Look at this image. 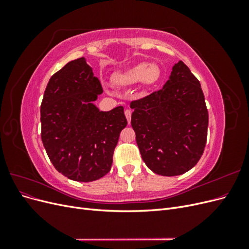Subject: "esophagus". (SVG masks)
<instances>
[{
    "mask_svg": "<svg viewBox=\"0 0 249 249\" xmlns=\"http://www.w3.org/2000/svg\"><path fill=\"white\" fill-rule=\"evenodd\" d=\"M124 115H125V117H126V120H127V124H130V123H131V116H132V111H131V110H129V109H126V110L124 111Z\"/></svg>",
    "mask_w": 249,
    "mask_h": 249,
    "instance_id": "obj_1",
    "label": "esophagus"
}]
</instances>
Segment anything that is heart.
<instances>
[{
    "instance_id": "b5f03b06",
    "label": "heart",
    "mask_w": 249,
    "mask_h": 249,
    "mask_svg": "<svg viewBox=\"0 0 249 249\" xmlns=\"http://www.w3.org/2000/svg\"><path fill=\"white\" fill-rule=\"evenodd\" d=\"M159 78V69L155 64L138 63L124 71L116 72L112 77L115 85L126 87L137 84L139 82L144 84H153Z\"/></svg>"
}]
</instances>
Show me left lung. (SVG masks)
Masks as SVG:
<instances>
[{
    "label": "left lung",
    "instance_id": "1",
    "mask_svg": "<svg viewBox=\"0 0 249 249\" xmlns=\"http://www.w3.org/2000/svg\"><path fill=\"white\" fill-rule=\"evenodd\" d=\"M131 124L142 160L157 175H183L205 150L209 114L199 81L183 61L162 89L133 101Z\"/></svg>",
    "mask_w": 249,
    "mask_h": 249
}]
</instances>
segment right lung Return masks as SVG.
Returning <instances> with one entry per match:
<instances>
[{
	"mask_svg": "<svg viewBox=\"0 0 249 249\" xmlns=\"http://www.w3.org/2000/svg\"><path fill=\"white\" fill-rule=\"evenodd\" d=\"M100 80L84 57L51 77L40 106L41 140L54 167L77 182H92L110 171L119 134L126 126L124 107L100 111Z\"/></svg>",
	"mask_w": 249,
	"mask_h": 249,
	"instance_id": "1",
	"label": "right lung"
}]
</instances>
